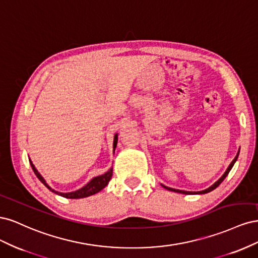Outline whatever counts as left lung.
Wrapping results in <instances>:
<instances>
[{"mask_svg":"<svg viewBox=\"0 0 258 258\" xmlns=\"http://www.w3.org/2000/svg\"><path fill=\"white\" fill-rule=\"evenodd\" d=\"M240 151V150H239ZM238 156H239V152H238V154H237V156L235 157V159H233L232 161H231V163L229 165V167L227 168V170H226V172L222 175V177L221 178H218L217 181L211 186V187H209V188H207V189H205V190H201V191H195V192H192V191H186V190H179V189H174V188H171V187H167V186H165V185H162L163 187H165L166 189H168V190H171V191H175V192H181V194H185V195H194V194H207V192H210L211 190H213V189H215L216 187L220 185L224 179H225V177L228 175V173H229V171L231 170V168L233 167V165H235V162H236V160H237V158H238Z\"/></svg>","mask_w":258,"mask_h":258,"instance_id":"8db88e82","label":"left lung"}]
</instances>
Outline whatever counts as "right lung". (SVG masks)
<instances>
[{"mask_svg":"<svg viewBox=\"0 0 258 258\" xmlns=\"http://www.w3.org/2000/svg\"><path fill=\"white\" fill-rule=\"evenodd\" d=\"M116 144H117V135H115L114 137V148L116 147ZM30 165L31 167H32L33 171L35 175L37 176V178L40 179V181L47 187V188L49 190H51L52 192L57 194V195H60V196L62 197H66V198H69V199H80V198H85V197H88V196H91V195H95L97 192H99L101 189H103L104 187L107 185V183L110 182V179L112 177V174H113V169H110L107 171L106 173L100 175V176H97V177H93L91 181L84 186L83 188L76 190V191H72V192H59V191H56L53 190L52 188H50V187L46 184L45 179L43 178V176L38 173V171L35 169L34 165L32 163V161L30 160Z\"/></svg>","mask_w":258,"mask_h":258,"instance_id":"1","label":"right lung"}]
</instances>
